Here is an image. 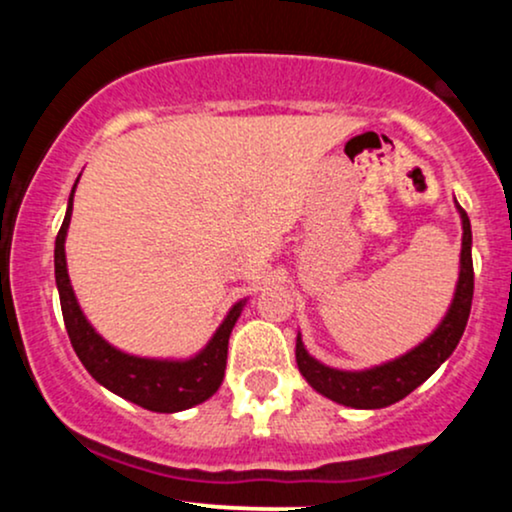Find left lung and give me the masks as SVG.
<instances>
[{"mask_svg":"<svg viewBox=\"0 0 512 512\" xmlns=\"http://www.w3.org/2000/svg\"><path fill=\"white\" fill-rule=\"evenodd\" d=\"M457 214L462 219V250H460V276H457L455 296L440 325L407 354L380 363L366 370H339L317 361L303 346L301 334L296 337V363L298 370L313 390L325 395L332 402L354 409H383L399 402L414 392L424 380L431 378L450 358L455 346L460 344L464 327H467L469 310L474 296V267H472V226L469 216L455 202Z\"/></svg>","mask_w":512,"mask_h":512,"instance_id":"obj_1","label":"left lung"}]
</instances>
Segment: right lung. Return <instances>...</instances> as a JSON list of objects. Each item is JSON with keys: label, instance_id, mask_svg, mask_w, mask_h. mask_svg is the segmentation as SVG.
Listing matches in <instances>:
<instances>
[{"label": "right lung", "instance_id": "1", "mask_svg": "<svg viewBox=\"0 0 512 512\" xmlns=\"http://www.w3.org/2000/svg\"><path fill=\"white\" fill-rule=\"evenodd\" d=\"M79 178H76V182H79ZM76 182L72 187V195H69L62 228L55 240V281L57 291H60L64 327H67L69 339H72L76 356L84 363L88 373L96 378V383H101L105 390L115 392L117 397L139 404V407L149 411L175 414V411H185L195 407V404L207 402L223 383L228 337H231L248 298H243V301H238L228 310L219 330L214 332L207 346L190 358L134 356L105 342L101 334L93 330L91 322L86 320L84 310H81L74 296L72 281H69L67 272L64 240H67L69 221H72Z\"/></svg>", "mask_w": 512, "mask_h": 512}]
</instances>
